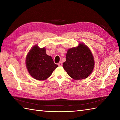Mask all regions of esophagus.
Listing matches in <instances>:
<instances>
[{
	"label": "esophagus",
	"mask_w": 120,
	"mask_h": 120,
	"mask_svg": "<svg viewBox=\"0 0 120 120\" xmlns=\"http://www.w3.org/2000/svg\"><path fill=\"white\" fill-rule=\"evenodd\" d=\"M58 65L59 66H62V62L58 63Z\"/></svg>",
	"instance_id": "obj_1"
}]
</instances>
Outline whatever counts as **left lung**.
I'll return each instance as SVG.
<instances>
[{
	"instance_id": "8db88e82",
	"label": "left lung",
	"mask_w": 120,
	"mask_h": 120,
	"mask_svg": "<svg viewBox=\"0 0 120 120\" xmlns=\"http://www.w3.org/2000/svg\"><path fill=\"white\" fill-rule=\"evenodd\" d=\"M94 66L93 56L90 50L83 43L68 50L66 61L63 67L75 80L86 78L92 72Z\"/></svg>"
}]
</instances>
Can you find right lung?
I'll use <instances>...</instances> for the list:
<instances>
[{"label":"right lung","mask_w":120,"mask_h":120,"mask_svg":"<svg viewBox=\"0 0 120 120\" xmlns=\"http://www.w3.org/2000/svg\"><path fill=\"white\" fill-rule=\"evenodd\" d=\"M26 67L32 77L39 80L46 79L58 66L55 64L52 58L46 53L45 48L35 45L28 53Z\"/></svg>","instance_id":"obj_1"}]
</instances>
